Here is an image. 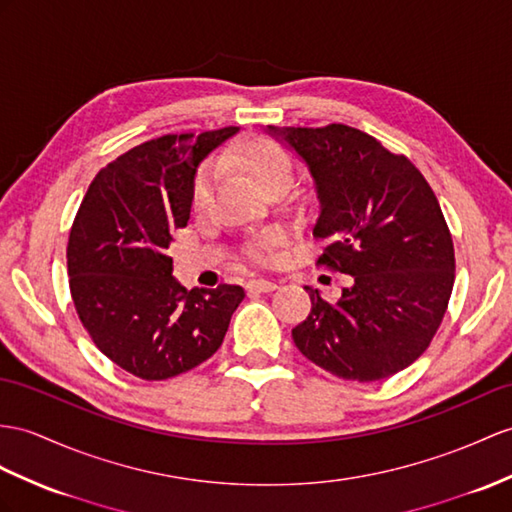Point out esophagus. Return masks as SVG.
Instances as JSON below:
<instances>
[{"label":"esophagus","mask_w":512,"mask_h":512,"mask_svg":"<svg viewBox=\"0 0 512 512\" xmlns=\"http://www.w3.org/2000/svg\"><path fill=\"white\" fill-rule=\"evenodd\" d=\"M278 284L271 282V280H265V278H254L247 282V291H258V293H271L276 291Z\"/></svg>","instance_id":"esophagus-1"}]
</instances>
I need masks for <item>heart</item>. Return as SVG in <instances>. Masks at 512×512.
I'll list each match as a JSON object with an SVG mask.
<instances>
[{
  "mask_svg": "<svg viewBox=\"0 0 512 512\" xmlns=\"http://www.w3.org/2000/svg\"><path fill=\"white\" fill-rule=\"evenodd\" d=\"M223 165L234 167L243 171L245 176L252 178L260 191H265L267 195L278 191V189H289L293 182V160L289 152L282 145L271 139H249L241 143L239 147H234L230 154L221 158ZM215 182V169L206 167L199 171V176L193 186V204L195 208H202L208 202L210 189H213ZM278 241V234H265L260 239V247H271Z\"/></svg>",
  "mask_w": 512,
  "mask_h": 512,
  "instance_id": "obj_1",
  "label": "heart"
}]
</instances>
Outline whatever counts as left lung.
Segmentation results:
<instances>
[{"mask_svg": "<svg viewBox=\"0 0 512 512\" xmlns=\"http://www.w3.org/2000/svg\"><path fill=\"white\" fill-rule=\"evenodd\" d=\"M306 162L319 199L317 265L350 273L336 302L319 289L293 328L297 350L332 376L376 382L413 365L439 330L454 286V243L439 199L406 156L367 132L273 128Z\"/></svg>", "mask_w": 512, "mask_h": 512, "instance_id": "8db88e82", "label": "left lung"}]
</instances>
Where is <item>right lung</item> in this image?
<instances>
[{"label": "right lung", "mask_w": 512, "mask_h": 512, "mask_svg": "<svg viewBox=\"0 0 512 512\" xmlns=\"http://www.w3.org/2000/svg\"><path fill=\"white\" fill-rule=\"evenodd\" d=\"M239 132L165 134L97 173L67 245L69 289L99 352L141 380H167L213 356L245 291L191 289L169 245L191 217L199 162Z\"/></svg>", "instance_id": "1"}]
</instances>
